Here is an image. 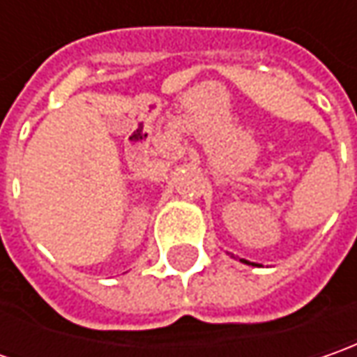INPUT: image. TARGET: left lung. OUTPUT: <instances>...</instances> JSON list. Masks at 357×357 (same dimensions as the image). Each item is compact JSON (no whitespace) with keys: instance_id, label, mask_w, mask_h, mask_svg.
Returning a JSON list of instances; mask_svg holds the SVG:
<instances>
[{"instance_id":"left-lung-1","label":"left lung","mask_w":357,"mask_h":357,"mask_svg":"<svg viewBox=\"0 0 357 357\" xmlns=\"http://www.w3.org/2000/svg\"><path fill=\"white\" fill-rule=\"evenodd\" d=\"M240 262H244V264H252V266H260V264H254V262H248V260H244V258H240Z\"/></svg>"}]
</instances>
